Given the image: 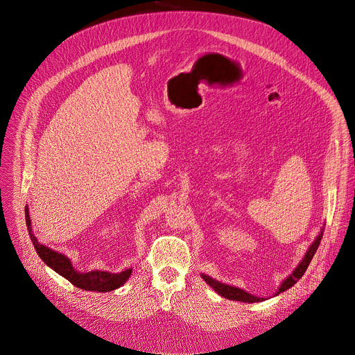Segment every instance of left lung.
<instances>
[{
    "label": "left lung",
    "instance_id": "1",
    "mask_svg": "<svg viewBox=\"0 0 355 355\" xmlns=\"http://www.w3.org/2000/svg\"><path fill=\"white\" fill-rule=\"evenodd\" d=\"M323 230H324V227H322L319 236L316 237V240H315V241L311 244V247L308 248L305 257L302 259V261H300L299 266L293 270V272L281 284V286L278 288V291H277L275 295H279L281 292H284V291L289 289L291 286H293V285L303 277V274H305V271L308 270V267H309V264H311V261H312V259H313V256H315V252H316V250H318V247H319V244H320V240H322V237H323ZM200 275H202V278H204V281H205L209 286H212L220 296H223V297H226V299L239 300V302H245V303H254V302H263V300H266L264 297L254 296V295H251V293H248V292H245V291H243V289H240V288L230 286V285H227V284H222V282H219V281H216V279H214V278H211V277H208V275H205V274H200Z\"/></svg>",
    "mask_w": 355,
    "mask_h": 355
}]
</instances>
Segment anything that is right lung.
<instances>
[{
    "label": "right lung",
    "mask_w": 355,
    "mask_h": 355,
    "mask_svg": "<svg viewBox=\"0 0 355 355\" xmlns=\"http://www.w3.org/2000/svg\"><path fill=\"white\" fill-rule=\"evenodd\" d=\"M25 219L26 226L29 232V237L36 248V252L39 257L44 261L46 266H49L53 271L69 279L74 286L81 288L84 291H96V292H110L115 291L116 288L122 286L130 277L132 268H128L119 274H112L108 271H89V272H80L73 268L71 261L69 257H66L62 252H58L52 248H49L43 244H40L33 232H32V223L29 218L28 207L25 208Z\"/></svg>",
    "instance_id": "1"
}]
</instances>
